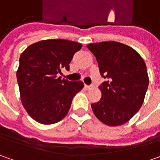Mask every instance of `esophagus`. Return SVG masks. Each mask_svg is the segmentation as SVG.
Wrapping results in <instances>:
<instances>
[{
	"mask_svg": "<svg viewBox=\"0 0 160 160\" xmlns=\"http://www.w3.org/2000/svg\"><path fill=\"white\" fill-rule=\"evenodd\" d=\"M91 87H92V85H87V84H85V85H84V88H85V89H90V88H91Z\"/></svg>",
	"mask_w": 160,
	"mask_h": 160,
	"instance_id": "34e87169",
	"label": "esophagus"
}]
</instances>
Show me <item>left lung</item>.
<instances>
[{
	"instance_id": "1",
	"label": "left lung",
	"mask_w": 160,
	"mask_h": 160,
	"mask_svg": "<svg viewBox=\"0 0 160 160\" xmlns=\"http://www.w3.org/2000/svg\"><path fill=\"white\" fill-rule=\"evenodd\" d=\"M106 81L99 86L102 99L92 104L98 119L110 126L126 123L144 101L149 77L144 60L132 48L118 42L87 45Z\"/></svg>"
}]
</instances>
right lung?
I'll return each mask as SVG.
<instances>
[{
  "mask_svg": "<svg viewBox=\"0 0 160 160\" xmlns=\"http://www.w3.org/2000/svg\"><path fill=\"white\" fill-rule=\"evenodd\" d=\"M81 48L77 42L50 39L28 46L20 55L17 79L21 102L35 121L51 125L68 114L83 83L61 79L57 75L62 68L69 70L74 54Z\"/></svg>",
  "mask_w": 160,
  "mask_h": 160,
  "instance_id": "1",
  "label": "right lung"
}]
</instances>
